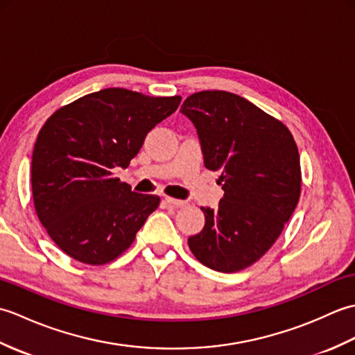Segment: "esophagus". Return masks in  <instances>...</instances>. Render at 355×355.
<instances>
[{
    "instance_id": "obj_1",
    "label": "esophagus",
    "mask_w": 355,
    "mask_h": 355,
    "mask_svg": "<svg viewBox=\"0 0 355 355\" xmlns=\"http://www.w3.org/2000/svg\"><path fill=\"white\" fill-rule=\"evenodd\" d=\"M164 201L168 202L169 206H172V207H184L187 202L186 201H182V200H175V198H171V197H166L164 198Z\"/></svg>"
}]
</instances>
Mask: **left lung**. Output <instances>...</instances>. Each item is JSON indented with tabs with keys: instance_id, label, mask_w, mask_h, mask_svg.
<instances>
[{
	"instance_id": "left-lung-1",
	"label": "left lung",
	"mask_w": 355,
	"mask_h": 355,
	"mask_svg": "<svg viewBox=\"0 0 355 355\" xmlns=\"http://www.w3.org/2000/svg\"><path fill=\"white\" fill-rule=\"evenodd\" d=\"M180 111L197 128L205 166L221 172L224 191L218 207H201L206 224L187 244L206 267L235 273L268 252L297 206L296 141L282 122L233 93H195Z\"/></svg>"
}]
</instances>
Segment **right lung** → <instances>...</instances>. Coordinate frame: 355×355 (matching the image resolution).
<instances>
[{
    "label": "right lung",
    "instance_id": "right-lung-1",
    "mask_svg": "<svg viewBox=\"0 0 355 355\" xmlns=\"http://www.w3.org/2000/svg\"><path fill=\"white\" fill-rule=\"evenodd\" d=\"M180 102V96L105 88L59 108L44 123L32 157L35 210L70 258L102 266L134 243L160 198L132 192L114 172L128 168L148 132Z\"/></svg>",
    "mask_w": 355,
    "mask_h": 355
}]
</instances>
